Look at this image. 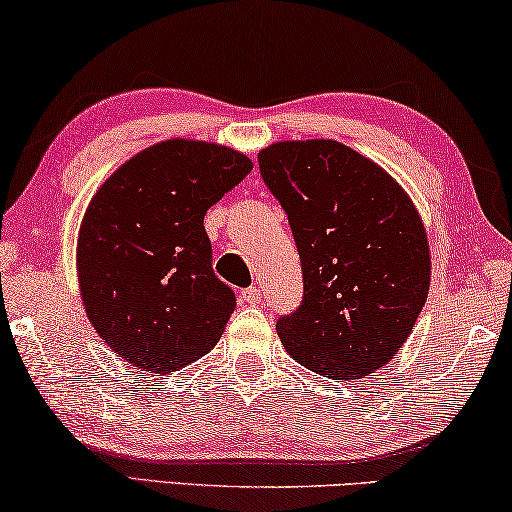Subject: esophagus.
<instances>
[{"label":"esophagus","mask_w":512,"mask_h":512,"mask_svg":"<svg viewBox=\"0 0 512 512\" xmlns=\"http://www.w3.org/2000/svg\"><path fill=\"white\" fill-rule=\"evenodd\" d=\"M242 300H245L247 304H261V300H263L261 288H258V286L245 288V290H242Z\"/></svg>","instance_id":"esophagus-1"}]
</instances>
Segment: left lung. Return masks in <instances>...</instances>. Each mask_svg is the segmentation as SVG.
I'll return each instance as SVG.
<instances>
[{"instance_id": "left-lung-1", "label": "left lung", "mask_w": 512, "mask_h": 512, "mask_svg": "<svg viewBox=\"0 0 512 512\" xmlns=\"http://www.w3.org/2000/svg\"><path fill=\"white\" fill-rule=\"evenodd\" d=\"M258 169L302 263V302L277 322L283 348L313 373L359 380L393 359L426 304L419 212L387 171L332 139L272 144Z\"/></svg>"}]
</instances>
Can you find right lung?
<instances>
[{
	"label": "right lung",
	"mask_w": 512,
	"mask_h": 512,
	"mask_svg": "<svg viewBox=\"0 0 512 512\" xmlns=\"http://www.w3.org/2000/svg\"><path fill=\"white\" fill-rule=\"evenodd\" d=\"M249 171L233 148L169 139L125 162L93 196L77 277L91 325L128 364L171 373L219 341L235 293L212 270L203 217Z\"/></svg>",
	"instance_id": "add662e5"
}]
</instances>
